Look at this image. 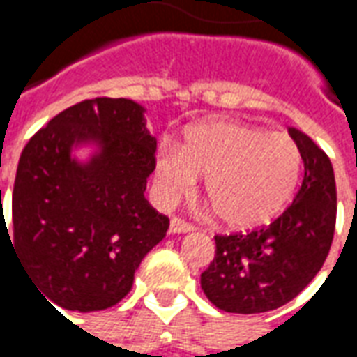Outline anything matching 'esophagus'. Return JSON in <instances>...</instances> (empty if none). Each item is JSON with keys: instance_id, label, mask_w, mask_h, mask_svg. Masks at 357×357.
<instances>
[{"instance_id": "obj_1", "label": "esophagus", "mask_w": 357, "mask_h": 357, "mask_svg": "<svg viewBox=\"0 0 357 357\" xmlns=\"http://www.w3.org/2000/svg\"><path fill=\"white\" fill-rule=\"evenodd\" d=\"M170 231L172 233H187V231H193V225L185 222L183 218L174 216L170 222Z\"/></svg>"}]
</instances>
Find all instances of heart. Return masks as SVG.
<instances>
[{"mask_svg": "<svg viewBox=\"0 0 357 357\" xmlns=\"http://www.w3.org/2000/svg\"><path fill=\"white\" fill-rule=\"evenodd\" d=\"M156 183L162 201L174 202L204 179V193L231 229L271 222L296 191L302 151L289 133L214 120L189 128L178 151L156 155Z\"/></svg>", "mask_w": 357, "mask_h": 357, "instance_id": "obj_1", "label": "heart"}]
</instances>
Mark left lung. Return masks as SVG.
Here are the masks:
<instances>
[{
  "mask_svg": "<svg viewBox=\"0 0 357 357\" xmlns=\"http://www.w3.org/2000/svg\"><path fill=\"white\" fill-rule=\"evenodd\" d=\"M304 160L292 204L271 224L214 235L216 256L201 273L206 298L229 314H264L306 289L329 255L337 224V185L329 156L312 137L289 128Z\"/></svg>",
  "mask_w": 357,
  "mask_h": 357,
  "instance_id": "8db88e82",
  "label": "left lung"
}]
</instances>
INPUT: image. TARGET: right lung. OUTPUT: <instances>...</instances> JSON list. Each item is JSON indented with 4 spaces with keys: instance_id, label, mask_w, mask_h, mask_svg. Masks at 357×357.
Segmentation results:
<instances>
[{
    "instance_id": "1",
    "label": "right lung",
    "mask_w": 357,
    "mask_h": 357,
    "mask_svg": "<svg viewBox=\"0 0 357 357\" xmlns=\"http://www.w3.org/2000/svg\"><path fill=\"white\" fill-rule=\"evenodd\" d=\"M82 140L102 145L88 165L70 158ZM155 151L143 107L124 97L68 107L22 149L11 235L3 214L0 231L51 306L97 312L132 291L135 269L170 225L145 199Z\"/></svg>"
}]
</instances>
